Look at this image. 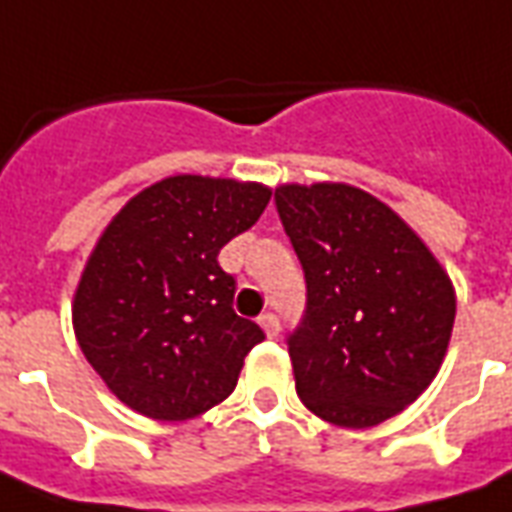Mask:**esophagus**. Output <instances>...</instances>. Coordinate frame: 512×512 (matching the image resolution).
Listing matches in <instances>:
<instances>
[{"label":"esophagus","instance_id":"esophagus-1","mask_svg":"<svg viewBox=\"0 0 512 512\" xmlns=\"http://www.w3.org/2000/svg\"><path fill=\"white\" fill-rule=\"evenodd\" d=\"M260 327H263V333L268 335V338H276L279 335V319L273 317V314H260Z\"/></svg>","mask_w":512,"mask_h":512}]
</instances>
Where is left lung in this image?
Wrapping results in <instances>:
<instances>
[{"label":"left lung","mask_w":512,"mask_h":512,"mask_svg":"<svg viewBox=\"0 0 512 512\" xmlns=\"http://www.w3.org/2000/svg\"><path fill=\"white\" fill-rule=\"evenodd\" d=\"M276 209L306 271L308 308L290 335L295 389L335 427L403 413L446 360L456 290L400 214L346 182H284Z\"/></svg>","instance_id":"left-lung-1"}]
</instances>
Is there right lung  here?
I'll return each instance as SVG.
<instances>
[{"instance_id": "1", "label": "right lung", "mask_w": 512, "mask_h": 512, "mask_svg": "<svg viewBox=\"0 0 512 512\" xmlns=\"http://www.w3.org/2000/svg\"><path fill=\"white\" fill-rule=\"evenodd\" d=\"M271 193L263 182L174 174L128 198L101 230L74 287L72 327L131 411L187 421L236 389L265 335L236 317V282L217 255L260 220Z\"/></svg>"}]
</instances>
